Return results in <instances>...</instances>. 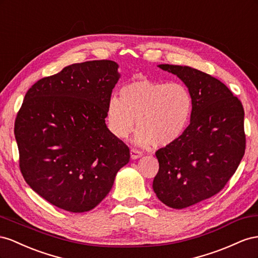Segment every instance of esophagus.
Instances as JSON below:
<instances>
[{
    "label": "esophagus",
    "instance_id": "obj_1",
    "mask_svg": "<svg viewBox=\"0 0 258 258\" xmlns=\"http://www.w3.org/2000/svg\"><path fill=\"white\" fill-rule=\"evenodd\" d=\"M143 157V153L136 149H131V159L132 160H137Z\"/></svg>",
    "mask_w": 258,
    "mask_h": 258
}]
</instances>
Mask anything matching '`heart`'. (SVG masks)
I'll return each instance as SVG.
<instances>
[{
	"mask_svg": "<svg viewBox=\"0 0 258 258\" xmlns=\"http://www.w3.org/2000/svg\"><path fill=\"white\" fill-rule=\"evenodd\" d=\"M120 93L121 97L112 95L107 105L108 125L115 137H126L136 119V145L168 147L179 141L192 113L186 85L141 76L123 85Z\"/></svg>",
	"mask_w": 258,
	"mask_h": 258,
	"instance_id": "obj_1",
	"label": "heart"
}]
</instances>
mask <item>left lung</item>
Segmentation results:
<instances>
[{"mask_svg":"<svg viewBox=\"0 0 258 258\" xmlns=\"http://www.w3.org/2000/svg\"><path fill=\"white\" fill-rule=\"evenodd\" d=\"M187 86L190 124L178 142L156 152L159 172L152 188L161 202L185 209L218 194L245 151L244 110L216 78L188 66L159 64Z\"/></svg>","mask_w":258,"mask_h":258,"instance_id":"left-lung-1","label":"left lung"}]
</instances>
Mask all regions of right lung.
<instances>
[{
	"mask_svg": "<svg viewBox=\"0 0 258 258\" xmlns=\"http://www.w3.org/2000/svg\"><path fill=\"white\" fill-rule=\"evenodd\" d=\"M112 60L73 63L38 81L15 121L24 178L36 194L72 213L93 210L111 190L130 149L106 125L121 75Z\"/></svg>",
	"mask_w": 258,
	"mask_h": 258,
	"instance_id": "add662e5",
	"label": "right lung"
}]
</instances>
